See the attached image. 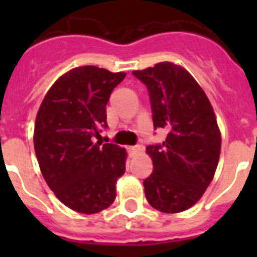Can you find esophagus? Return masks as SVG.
<instances>
[{"mask_svg":"<svg viewBox=\"0 0 257 257\" xmlns=\"http://www.w3.org/2000/svg\"><path fill=\"white\" fill-rule=\"evenodd\" d=\"M140 151H142V148H140L139 145H136V147H133V148L128 149V152H130L131 157H135L136 154H139Z\"/></svg>","mask_w":257,"mask_h":257,"instance_id":"34e87169","label":"esophagus"}]
</instances>
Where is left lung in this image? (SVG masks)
<instances>
[{"label": "left lung", "mask_w": 257, "mask_h": 257, "mask_svg": "<svg viewBox=\"0 0 257 257\" xmlns=\"http://www.w3.org/2000/svg\"><path fill=\"white\" fill-rule=\"evenodd\" d=\"M133 74L148 87L154 128L169 131L162 144L147 147L153 171L144 180L145 197L161 212H183L201 199L216 171L221 149L216 115L181 65L162 61Z\"/></svg>", "instance_id": "8db88e82"}]
</instances>
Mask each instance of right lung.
Segmentation results:
<instances>
[{"label":"right lung","mask_w":257,"mask_h":257,"mask_svg":"<svg viewBox=\"0 0 257 257\" xmlns=\"http://www.w3.org/2000/svg\"><path fill=\"white\" fill-rule=\"evenodd\" d=\"M124 77L95 65L73 68L54 82L37 112L33 144L42 176L59 201L79 213L112 205L126 170V149L92 142L106 127V103Z\"/></svg>","instance_id":"right-lung-1"}]
</instances>
